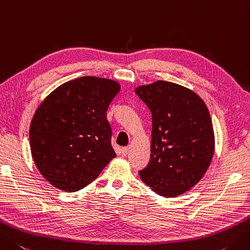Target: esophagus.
<instances>
[{"label":"esophagus","mask_w":250,"mask_h":250,"mask_svg":"<svg viewBox=\"0 0 250 250\" xmlns=\"http://www.w3.org/2000/svg\"><path fill=\"white\" fill-rule=\"evenodd\" d=\"M129 150H130V147H122L121 148V154L124 156H126L129 154Z\"/></svg>","instance_id":"34e87169"}]
</instances>
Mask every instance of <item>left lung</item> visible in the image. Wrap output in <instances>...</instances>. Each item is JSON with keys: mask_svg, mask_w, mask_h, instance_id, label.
I'll return each mask as SVG.
<instances>
[{"mask_svg": "<svg viewBox=\"0 0 250 250\" xmlns=\"http://www.w3.org/2000/svg\"><path fill=\"white\" fill-rule=\"evenodd\" d=\"M135 93L153 116L150 159L139 172L160 196L175 197L196 185L214 154V132L202 97L188 87L158 80Z\"/></svg>", "mask_w": 250, "mask_h": 250, "instance_id": "left-lung-1", "label": "left lung"}]
</instances>
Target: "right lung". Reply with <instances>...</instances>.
<instances>
[{"label": "right lung", "instance_id": "1", "mask_svg": "<svg viewBox=\"0 0 250 250\" xmlns=\"http://www.w3.org/2000/svg\"><path fill=\"white\" fill-rule=\"evenodd\" d=\"M120 83L92 76L51 92L32 117L29 140L38 170L54 188L77 192L116 157L106 111Z\"/></svg>", "mask_w": 250, "mask_h": 250}]
</instances>
